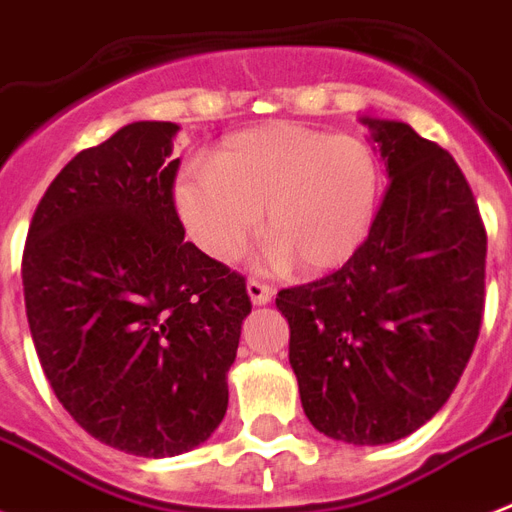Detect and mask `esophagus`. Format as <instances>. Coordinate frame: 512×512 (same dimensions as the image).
<instances>
[{"label": "esophagus", "mask_w": 512, "mask_h": 512, "mask_svg": "<svg viewBox=\"0 0 512 512\" xmlns=\"http://www.w3.org/2000/svg\"><path fill=\"white\" fill-rule=\"evenodd\" d=\"M247 295L255 305H268L273 300V287H268V284H263V281L249 279L247 281Z\"/></svg>", "instance_id": "esophagus-1"}]
</instances>
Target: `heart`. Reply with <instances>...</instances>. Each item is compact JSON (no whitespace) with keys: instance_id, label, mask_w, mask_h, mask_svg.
<instances>
[{"instance_id":"heart-1","label":"heart","mask_w":512,"mask_h":512,"mask_svg":"<svg viewBox=\"0 0 512 512\" xmlns=\"http://www.w3.org/2000/svg\"><path fill=\"white\" fill-rule=\"evenodd\" d=\"M380 167L353 135L295 122L236 132L209 167H188L175 183L185 231L215 260H233L260 225L271 263L327 273L356 255L372 231Z\"/></svg>"}]
</instances>
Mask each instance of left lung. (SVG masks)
<instances>
[{
    "label": "left lung",
    "instance_id": "8db88e82",
    "mask_svg": "<svg viewBox=\"0 0 512 512\" xmlns=\"http://www.w3.org/2000/svg\"><path fill=\"white\" fill-rule=\"evenodd\" d=\"M388 188L340 271L281 289L305 417L356 446L393 444L452 396L484 316L486 231L444 148L404 122L369 119Z\"/></svg>",
    "mask_w": 512,
    "mask_h": 512
}]
</instances>
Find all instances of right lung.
<instances>
[{
    "label": "right lung",
    "instance_id": "add662e5",
    "mask_svg": "<svg viewBox=\"0 0 512 512\" xmlns=\"http://www.w3.org/2000/svg\"><path fill=\"white\" fill-rule=\"evenodd\" d=\"M172 122H132L76 154L39 201L23 295L55 396L92 438L138 457L204 444L252 311L244 276L185 241Z\"/></svg>",
    "mask_w": 512,
    "mask_h": 512
}]
</instances>
